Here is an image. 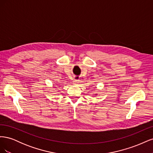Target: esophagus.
<instances>
[{"label": "esophagus", "instance_id": "obj_1", "mask_svg": "<svg viewBox=\"0 0 153 153\" xmlns=\"http://www.w3.org/2000/svg\"><path fill=\"white\" fill-rule=\"evenodd\" d=\"M78 82V80L75 79V78H74V79H73V83H74V84H76V83H77Z\"/></svg>", "mask_w": 153, "mask_h": 153}]
</instances>
